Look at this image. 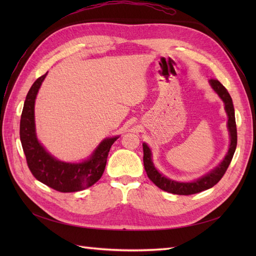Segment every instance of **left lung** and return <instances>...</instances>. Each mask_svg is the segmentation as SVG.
I'll return each instance as SVG.
<instances>
[{"instance_id":"obj_1","label":"left lung","mask_w":256,"mask_h":256,"mask_svg":"<svg viewBox=\"0 0 256 256\" xmlns=\"http://www.w3.org/2000/svg\"><path fill=\"white\" fill-rule=\"evenodd\" d=\"M212 88L218 94V96L222 99L224 104V109L228 114V129L230 132V146L226 154V157L220 164L216 166L212 171H209L202 177L194 180L193 182H176L173 180H170L164 174H161L156 166H154V162L152 159V150L146 143H143V162L144 168L147 176L150 180L157 186L161 190L173 193V194H180V196H190L194 194V193L202 192L209 188L214 187L216 184H218L219 180L223 177L224 173L230 164L232 159H233L234 152L236 150L237 146V129H236V120H235V110L233 106V100H232L230 95L228 94V90L223 86V85L218 80H209Z\"/></svg>"}]
</instances>
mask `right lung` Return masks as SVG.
<instances>
[{"instance_id":"1","label":"right lung","mask_w":256,"mask_h":256,"mask_svg":"<svg viewBox=\"0 0 256 256\" xmlns=\"http://www.w3.org/2000/svg\"><path fill=\"white\" fill-rule=\"evenodd\" d=\"M48 74V72H47ZM47 74L30 88L20 120V140L28 166L37 180L60 192H76L94 184L102 176L112 144L120 136L106 138L88 158L79 164L53 157L38 141L35 128V99Z\"/></svg>"}]
</instances>
